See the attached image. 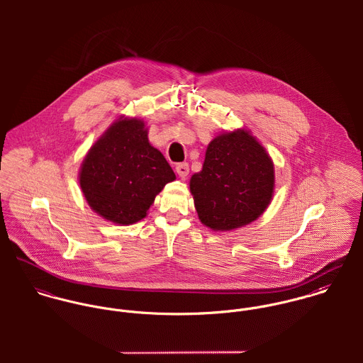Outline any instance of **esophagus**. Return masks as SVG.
Returning <instances> with one entry per match:
<instances>
[{
	"label": "esophagus",
	"mask_w": 363,
	"mask_h": 363,
	"mask_svg": "<svg viewBox=\"0 0 363 363\" xmlns=\"http://www.w3.org/2000/svg\"><path fill=\"white\" fill-rule=\"evenodd\" d=\"M190 172V167H189V163H179L176 164V173L180 176V177H186Z\"/></svg>",
	"instance_id": "1"
}]
</instances>
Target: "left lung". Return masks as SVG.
<instances>
[{
  "label": "left lung",
  "instance_id": "obj_1",
  "mask_svg": "<svg viewBox=\"0 0 363 363\" xmlns=\"http://www.w3.org/2000/svg\"><path fill=\"white\" fill-rule=\"evenodd\" d=\"M190 191L201 222L230 230L257 219L274 193V164L245 130L225 133L208 145L203 170L193 174Z\"/></svg>",
  "mask_w": 363,
  "mask_h": 363
}]
</instances>
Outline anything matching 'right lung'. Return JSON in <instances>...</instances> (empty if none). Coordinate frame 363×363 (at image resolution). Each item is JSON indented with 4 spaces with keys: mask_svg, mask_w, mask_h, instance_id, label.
Wrapping results in <instances>:
<instances>
[{
    "mask_svg": "<svg viewBox=\"0 0 363 363\" xmlns=\"http://www.w3.org/2000/svg\"><path fill=\"white\" fill-rule=\"evenodd\" d=\"M174 179L164 156L148 143L145 124L137 118L111 124L88 152L79 173L88 204L120 225L145 218L156 194Z\"/></svg>",
    "mask_w": 363,
    "mask_h": 363,
    "instance_id": "right-lung-1",
    "label": "right lung"
}]
</instances>
